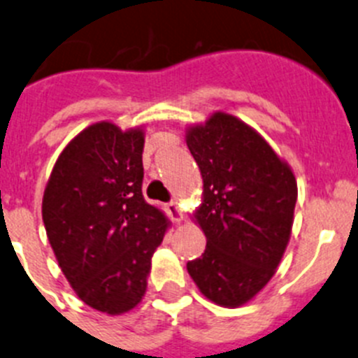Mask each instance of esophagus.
Segmentation results:
<instances>
[{
    "label": "esophagus",
    "mask_w": 358,
    "mask_h": 358,
    "mask_svg": "<svg viewBox=\"0 0 358 358\" xmlns=\"http://www.w3.org/2000/svg\"><path fill=\"white\" fill-rule=\"evenodd\" d=\"M166 210H168V215L173 222H182L183 213H182V210H180L178 203H175V201L168 203V205H166Z\"/></svg>",
    "instance_id": "34e87169"
}]
</instances>
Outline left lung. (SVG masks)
Masks as SVG:
<instances>
[{
  "label": "left lung",
  "instance_id": "8db88e82",
  "mask_svg": "<svg viewBox=\"0 0 358 358\" xmlns=\"http://www.w3.org/2000/svg\"><path fill=\"white\" fill-rule=\"evenodd\" d=\"M185 141L201 171L194 220L206 236L205 252L187 270L213 303L240 307L265 288L288 247L295 175L252 127L228 113L187 127Z\"/></svg>",
  "mask_w": 358,
  "mask_h": 358
}]
</instances>
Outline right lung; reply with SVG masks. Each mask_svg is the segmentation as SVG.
I'll return each instance as SVG.
<instances>
[{
	"mask_svg": "<svg viewBox=\"0 0 358 358\" xmlns=\"http://www.w3.org/2000/svg\"><path fill=\"white\" fill-rule=\"evenodd\" d=\"M143 127H86L63 148L43 190L42 219L76 295L106 315L138 306L169 220L145 201Z\"/></svg>",
	"mask_w": 358,
	"mask_h": 358,
	"instance_id": "add662e5",
	"label": "right lung"
}]
</instances>
